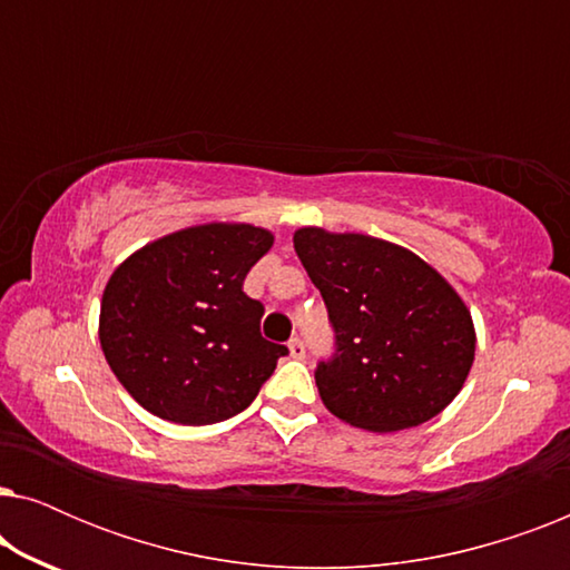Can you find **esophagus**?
Segmentation results:
<instances>
[{
	"instance_id": "esophagus-1",
	"label": "esophagus",
	"mask_w": 570,
	"mask_h": 570,
	"mask_svg": "<svg viewBox=\"0 0 570 570\" xmlns=\"http://www.w3.org/2000/svg\"><path fill=\"white\" fill-rule=\"evenodd\" d=\"M287 350H291V355L295 357V361H303L306 357V345H303V340L293 337L291 342H287Z\"/></svg>"
}]
</instances>
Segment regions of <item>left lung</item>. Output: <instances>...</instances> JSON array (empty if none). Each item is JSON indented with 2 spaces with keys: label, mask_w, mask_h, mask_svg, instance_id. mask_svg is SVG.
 <instances>
[{
  "label": "left lung",
  "mask_w": 570,
  "mask_h": 570,
  "mask_svg": "<svg viewBox=\"0 0 570 570\" xmlns=\"http://www.w3.org/2000/svg\"><path fill=\"white\" fill-rule=\"evenodd\" d=\"M295 254L318 287L337 353L316 386L334 417L394 433L454 402L474 361V324L449 279L392 240L306 225Z\"/></svg>",
  "instance_id": "8db88e82"
}]
</instances>
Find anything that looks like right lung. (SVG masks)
Instances as JSON below:
<instances>
[{
    "mask_svg": "<svg viewBox=\"0 0 570 570\" xmlns=\"http://www.w3.org/2000/svg\"><path fill=\"white\" fill-rule=\"evenodd\" d=\"M272 244L267 228L202 223L150 240L114 269L100 298V347L147 412L209 425L254 402L287 355L262 337L264 306L244 293Z\"/></svg>",
    "mask_w": 570,
    "mask_h": 570,
    "instance_id": "obj_1",
    "label": "right lung"
}]
</instances>
